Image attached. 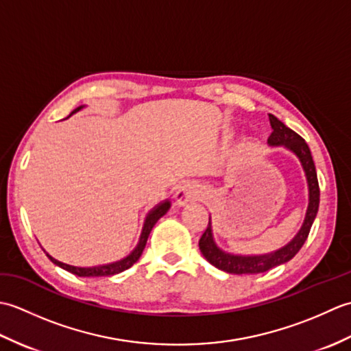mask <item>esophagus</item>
Wrapping results in <instances>:
<instances>
[{
    "label": "esophagus",
    "mask_w": 351,
    "mask_h": 351,
    "mask_svg": "<svg viewBox=\"0 0 351 351\" xmlns=\"http://www.w3.org/2000/svg\"><path fill=\"white\" fill-rule=\"evenodd\" d=\"M200 196H202V190H200L195 184H182L175 193L176 204L180 206L189 202H195V200L200 199Z\"/></svg>",
    "instance_id": "1"
}]
</instances>
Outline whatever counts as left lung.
Here are the masks:
<instances>
[{
	"instance_id": "1",
	"label": "left lung",
	"mask_w": 351,
	"mask_h": 351,
	"mask_svg": "<svg viewBox=\"0 0 351 351\" xmlns=\"http://www.w3.org/2000/svg\"><path fill=\"white\" fill-rule=\"evenodd\" d=\"M271 125V134L268 137V143L273 146H285L291 149L302 161V166L306 171L308 184H309V206L306 213V219L299 234L285 247L276 250L273 253L263 256H237L229 255V253L221 252L217 245L213 241L211 234V221L208 223V228L205 229L204 235L199 240V249L208 263L217 267L219 270H223L230 274H258L271 270L273 267H278L280 264H285L291 258L295 256V253L302 249V245L306 241L309 235V230L312 228V223L315 220V215L318 213L319 205V185L317 178V170L314 160H312L311 149L306 141L300 137L299 134L294 132L288 126L280 122L278 117L273 114H268Z\"/></svg>"
}]
</instances>
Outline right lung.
Instances as JSON below:
<instances>
[{"instance_id":"add662e5","label":"right lung","mask_w":351,"mask_h":351,"mask_svg":"<svg viewBox=\"0 0 351 351\" xmlns=\"http://www.w3.org/2000/svg\"><path fill=\"white\" fill-rule=\"evenodd\" d=\"M80 108H81V107H80ZM80 108H77L75 111H78ZM169 208H170V204H169V202H164V204H161L160 206H156L155 210L147 215V219H146V221H145L143 232H141L140 243L137 244V247L132 250L131 255L123 258L122 261H117V263L107 264V265H99V267L83 268V267H73V265L63 264V263H60V261H57V259H54L52 256H49L48 253H47V256H48L56 265L62 267L63 270L69 271V273H72V274L80 276V278H101V276H113V274H117V273H121V271L126 270V268H130L131 265H134V264L137 263L138 258L141 256V253H143V250H145L147 237H149V234H151V230H152L154 225H155L156 221H158V219H161L162 215L167 213Z\"/></svg>"}]
</instances>
